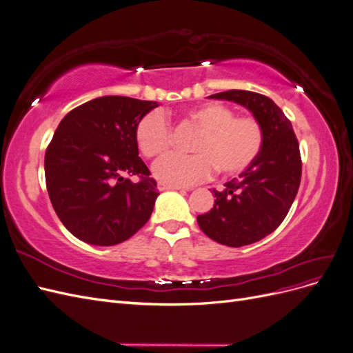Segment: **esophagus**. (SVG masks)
Segmentation results:
<instances>
[{
  "instance_id": "34e87169",
  "label": "esophagus",
  "mask_w": 353,
  "mask_h": 353,
  "mask_svg": "<svg viewBox=\"0 0 353 353\" xmlns=\"http://www.w3.org/2000/svg\"><path fill=\"white\" fill-rule=\"evenodd\" d=\"M157 190L165 191V190H188L185 187H176V185H168L165 183H157Z\"/></svg>"
}]
</instances>
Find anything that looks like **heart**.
<instances>
[{"label":"heart","instance_id":"heart-1","mask_svg":"<svg viewBox=\"0 0 353 353\" xmlns=\"http://www.w3.org/2000/svg\"><path fill=\"white\" fill-rule=\"evenodd\" d=\"M185 119L200 134L191 144L193 154L169 153L153 165L154 176L168 185L185 187L212 175L236 176L248 170L263 147V128L250 116H237L230 105L218 101L190 109ZM135 141L143 156L153 159L165 153L172 141V130L160 110L144 114L135 126Z\"/></svg>","mask_w":353,"mask_h":353}]
</instances>
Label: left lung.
I'll return each mask as SVG.
<instances>
[{
    "label": "left lung",
    "mask_w": 353,
    "mask_h": 353,
    "mask_svg": "<svg viewBox=\"0 0 353 353\" xmlns=\"http://www.w3.org/2000/svg\"><path fill=\"white\" fill-rule=\"evenodd\" d=\"M210 99L244 105L263 128V147L256 162L223 190L213 188L215 205L197 216L209 239L241 248L268 236L287 216L301 185V152L292 122L266 95L230 90Z\"/></svg>",
    "instance_id": "8db88e82"
}]
</instances>
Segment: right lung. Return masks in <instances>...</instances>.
<instances>
[{
	"label": "right lung",
	"mask_w": 353,
	"mask_h": 353,
	"mask_svg": "<svg viewBox=\"0 0 353 353\" xmlns=\"http://www.w3.org/2000/svg\"><path fill=\"white\" fill-rule=\"evenodd\" d=\"M154 108L156 101L105 95L59 123L46 152V183L59 219L77 239L114 245L150 219L159 191L138 156L135 126Z\"/></svg>",
	"instance_id": "obj_1"
}]
</instances>
